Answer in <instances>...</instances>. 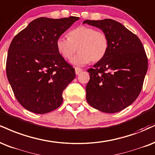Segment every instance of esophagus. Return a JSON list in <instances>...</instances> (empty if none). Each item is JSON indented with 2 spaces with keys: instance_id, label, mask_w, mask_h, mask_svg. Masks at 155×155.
I'll use <instances>...</instances> for the list:
<instances>
[{
  "instance_id": "1",
  "label": "esophagus",
  "mask_w": 155,
  "mask_h": 155,
  "mask_svg": "<svg viewBox=\"0 0 155 155\" xmlns=\"http://www.w3.org/2000/svg\"><path fill=\"white\" fill-rule=\"evenodd\" d=\"M81 71H82V70H81V68H76V67L75 68V73H76V75H78V74H79L80 72H81Z\"/></svg>"
}]
</instances>
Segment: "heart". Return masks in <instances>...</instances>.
Returning a JSON list of instances; mask_svg holds the SVG:
<instances>
[{
	"mask_svg": "<svg viewBox=\"0 0 155 155\" xmlns=\"http://www.w3.org/2000/svg\"><path fill=\"white\" fill-rule=\"evenodd\" d=\"M68 38L60 37L56 40V48L63 58L68 59L79 50L70 62L74 66H82L90 62H98L105 56L109 40L102 31L87 26H80L71 30Z\"/></svg>",
	"mask_w": 155,
	"mask_h": 155,
	"instance_id": "1",
	"label": "heart"
}]
</instances>
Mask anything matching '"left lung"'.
<instances>
[{
    "mask_svg": "<svg viewBox=\"0 0 155 155\" xmlns=\"http://www.w3.org/2000/svg\"><path fill=\"white\" fill-rule=\"evenodd\" d=\"M107 35L105 56L89 68L86 98L92 107L115 113L127 107L140 94L148 68L143 45L137 35L115 20H85Z\"/></svg>",
    "mask_w": 155,
    "mask_h": 155,
    "instance_id": "1",
    "label": "left lung"
}]
</instances>
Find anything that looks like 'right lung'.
Segmentation results:
<instances>
[{
  "label": "right lung",
  "instance_id": "obj_1",
  "mask_svg": "<svg viewBox=\"0 0 155 155\" xmlns=\"http://www.w3.org/2000/svg\"><path fill=\"white\" fill-rule=\"evenodd\" d=\"M79 17L33 20L9 46L6 75L16 100L27 110L44 114L63 103L62 94L76 77L61 56L56 40Z\"/></svg>",
  "mask_w": 155,
  "mask_h": 155
}]
</instances>
